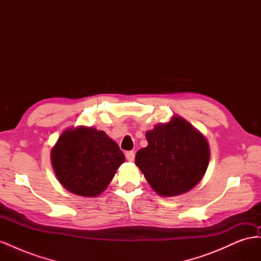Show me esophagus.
Segmentation results:
<instances>
[{"mask_svg":"<svg viewBox=\"0 0 261 261\" xmlns=\"http://www.w3.org/2000/svg\"><path fill=\"white\" fill-rule=\"evenodd\" d=\"M125 156H126V159H127L129 162H133L134 159H135V152H134V151H127V152L125 153Z\"/></svg>","mask_w":261,"mask_h":261,"instance_id":"obj_1","label":"esophagus"}]
</instances>
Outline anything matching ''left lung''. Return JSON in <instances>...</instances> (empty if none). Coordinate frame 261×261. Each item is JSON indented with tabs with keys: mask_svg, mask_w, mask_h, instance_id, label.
<instances>
[{
	"mask_svg": "<svg viewBox=\"0 0 261 261\" xmlns=\"http://www.w3.org/2000/svg\"><path fill=\"white\" fill-rule=\"evenodd\" d=\"M148 146L138 150L135 163L149 185L161 197L193 189L202 179L210 148L202 133L179 115L146 133Z\"/></svg>",
	"mask_w": 261,
	"mask_h": 261,
	"instance_id": "8db88e82",
	"label": "left lung"
}]
</instances>
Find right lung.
Segmentation results:
<instances>
[{"instance_id":"obj_1","label":"right lung","mask_w":261,"mask_h":261,"mask_svg":"<svg viewBox=\"0 0 261 261\" xmlns=\"http://www.w3.org/2000/svg\"><path fill=\"white\" fill-rule=\"evenodd\" d=\"M125 162L118 145L103 130L80 125L61 134L51 150L57 178L68 192L98 197Z\"/></svg>"}]
</instances>
